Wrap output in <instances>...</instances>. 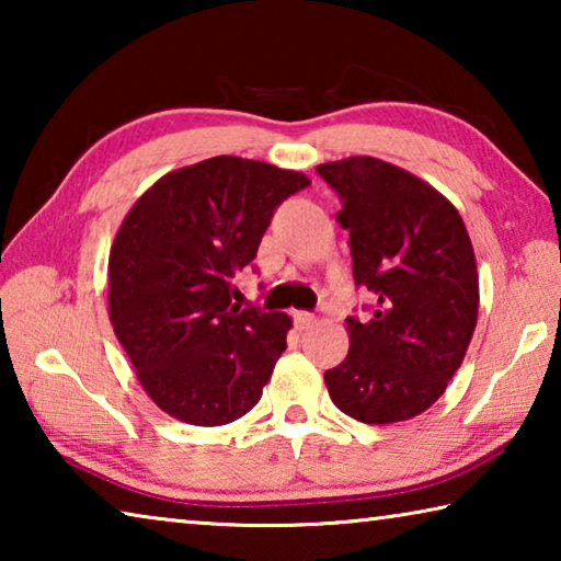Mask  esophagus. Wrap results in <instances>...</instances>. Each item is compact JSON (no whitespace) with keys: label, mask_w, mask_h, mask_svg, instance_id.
<instances>
[{"label":"esophagus","mask_w":561,"mask_h":561,"mask_svg":"<svg viewBox=\"0 0 561 561\" xmlns=\"http://www.w3.org/2000/svg\"><path fill=\"white\" fill-rule=\"evenodd\" d=\"M294 324H297L299 331L311 329L317 324V317L309 314V311H294Z\"/></svg>","instance_id":"1"}]
</instances>
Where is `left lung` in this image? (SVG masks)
<instances>
[{"label": "left lung", "mask_w": 561, "mask_h": 561, "mask_svg": "<svg viewBox=\"0 0 561 561\" xmlns=\"http://www.w3.org/2000/svg\"><path fill=\"white\" fill-rule=\"evenodd\" d=\"M317 173L341 201L354 279L376 299L371 317L346 319L329 396L360 423L408 421L445 393L478 324L470 234L438 190L386 160L354 156Z\"/></svg>", "instance_id": "left-lung-1"}]
</instances>
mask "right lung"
<instances>
[{
    "label": "right lung",
    "mask_w": 561,
    "mask_h": 561,
    "mask_svg": "<svg viewBox=\"0 0 561 561\" xmlns=\"http://www.w3.org/2000/svg\"><path fill=\"white\" fill-rule=\"evenodd\" d=\"M307 185L297 170L217 156L163 175L130 207L108 257V317L160 411L225 425L257 405L291 319L240 309L234 277Z\"/></svg>",
    "instance_id": "add662e5"
}]
</instances>
